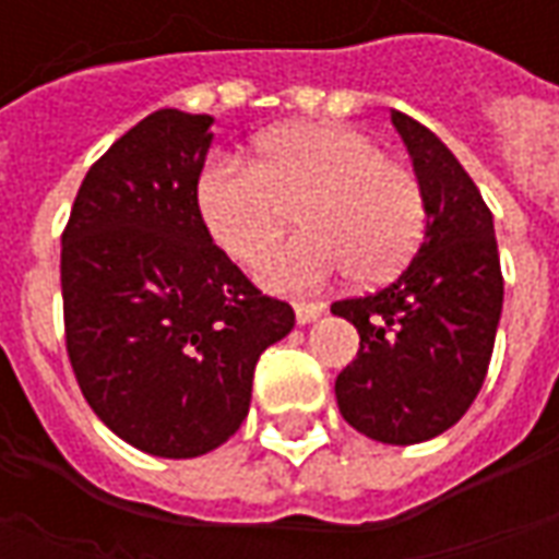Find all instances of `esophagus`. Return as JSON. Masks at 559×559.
Instances as JSON below:
<instances>
[{
    "mask_svg": "<svg viewBox=\"0 0 559 559\" xmlns=\"http://www.w3.org/2000/svg\"><path fill=\"white\" fill-rule=\"evenodd\" d=\"M296 323L299 326H308V323H314L317 317L323 314V305H317V302H296Z\"/></svg>",
    "mask_w": 559,
    "mask_h": 559,
    "instance_id": "34e87169",
    "label": "esophagus"
}]
</instances>
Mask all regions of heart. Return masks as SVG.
<instances>
[{"instance_id":"heart-1","label":"heart","mask_w":559,"mask_h":559,"mask_svg":"<svg viewBox=\"0 0 559 559\" xmlns=\"http://www.w3.org/2000/svg\"><path fill=\"white\" fill-rule=\"evenodd\" d=\"M197 209L224 254L248 263L290 224L302 236L257 260L278 293H311L338 272L359 284L392 278L425 230L419 179L350 126L296 122L257 140L251 164L209 160Z\"/></svg>"}]
</instances>
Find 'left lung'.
Returning a JSON list of instances; mask_svg holds the SVG:
<instances>
[{"label":"left lung","mask_w":559,"mask_h":559,"mask_svg":"<svg viewBox=\"0 0 559 559\" xmlns=\"http://www.w3.org/2000/svg\"><path fill=\"white\" fill-rule=\"evenodd\" d=\"M425 200V239L383 290L341 299L359 332L335 380L338 411L377 443L413 445L452 428L479 395L503 311L493 218L443 140L392 110Z\"/></svg>","instance_id":"1"}]
</instances>
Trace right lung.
Wrapping results in <instances>:
<instances>
[{"label":"right lung","instance_id":"obj_1","mask_svg":"<svg viewBox=\"0 0 559 559\" xmlns=\"http://www.w3.org/2000/svg\"><path fill=\"white\" fill-rule=\"evenodd\" d=\"M212 122L182 110L146 116L92 164L62 233L80 389L116 437L158 457L227 443L251 407L260 353L296 323L200 218Z\"/></svg>","mask_w":559,"mask_h":559}]
</instances>
